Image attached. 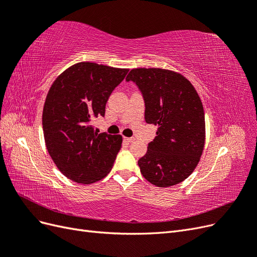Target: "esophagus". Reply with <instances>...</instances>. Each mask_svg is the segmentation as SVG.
I'll return each instance as SVG.
<instances>
[{"label":"esophagus","instance_id":"1","mask_svg":"<svg viewBox=\"0 0 257 257\" xmlns=\"http://www.w3.org/2000/svg\"><path fill=\"white\" fill-rule=\"evenodd\" d=\"M134 141H135V139H134L133 137H124V142H126V143H128V144L133 143Z\"/></svg>","mask_w":257,"mask_h":257}]
</instances>
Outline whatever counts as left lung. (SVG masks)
Here are the masks:
<instances>
[{
    "mask_svg": "<svg viewBox=\"0 0 257 257\" xmlns=\"http://www.w3.org/2000/svg\"><path fill=\"white\" fill-rule=\"evenodd\" d=\"M133 81L145 102V120L158 125L157 136L138 160L146 180L167 188L185 180L197 166L205 145V113L192 83L162 68H134Z\"/></svg>",
    "mask_w": 257,
    "mask_h": 257,
    "instance_id": "left-lung-1",
    "label": "left lung"
}]
</instances>
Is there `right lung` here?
Masks as SVG:
<instances>
[{
	"label": "right lung",
	"instance_id": "1",
	"mask_svg": "<svg viewBox=\"0 0 257 257\" xmlns=\"http://www.w3.org/2000/svg\"><path fill=\"white\" fill-rule=\"evenodd\" d=\"M127 72L80 62L52 83L43 110L45 143L54 164L71 180L93 183L112 168L122 136L98 134L92 120L105 115L108 98Z\"/></svg>",
	"mask_w": 257,
	"mask_h": 257
}]
</instances>
